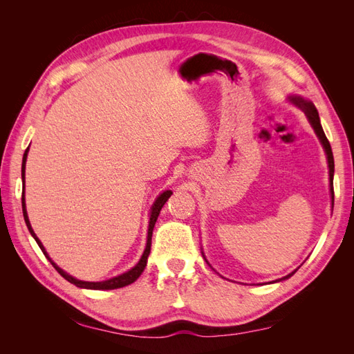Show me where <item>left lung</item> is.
Segmentation results:
<instances>
[{"instance_id":"8db88e82","label":"left lung","mask_w":354,"mask_h":354,"mask_svg":"<svg viewBox=\"0 0 354 354\" xmlns=\"http://www.w3.org/2000/svg\"><path fill=\"white\" fill-rule=\"evenodd\" d=\"M289 100H291V102H292V103H295V104H298V108H301V109H303V112H304V113H306V116L308 118L310 124H312L315 133L317 134L319 140L322 142V145H324V147H325V152H326V156H328V165H329L330 194L334 195V190H332V178H334V155H332V149H330V145H329L328 138H326V136H325V133H324V128H322V125H320L319 113H317V111H316V108H315V104H313L312 102H307V100L301 99V97H289ZM292 274H294V272H292V273H289V274H286L285 277H282V279H288V277H289V276H292ZM282 279H281V281H282Z\"/></svg>"}]
</instances>
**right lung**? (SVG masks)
<instances>
[{
  "label": "right lung",
  "mask_w": 354,
  "mask_h": 354,
  "mask_svg": "<svg viewBox=\"0 0 354 354\" xmlns=\"http://www.w3.org/2000/svg\"><path fill=\"white\" fill-rule=\"evenodd\" d=\"M28 151H29V147L26 149L25 151V155H24V162H22V180H24V195H22V209H24V217H25V223H26V226H28V229H29V232H30V234L32 236H34V239L37 241V243L39 245V248H41V251L44 252V255L47 257V259L50 260V263L53 264V267H55V269L65 277V279L68 281V282H71V283H73V285H77V286H80V288H85V289H116V288H122V286H127V285H130V283H133V282H136L137 279H138V276H140L142 273H143V270H145V267H146V263H147V257H149V254H151V245H152V233H153V227H155V223H156V218H158V216H159V212H160V209H162V207L165 205V202L168 201V198L173 195V192L171 190H165L162 195H159V198L155 201V203H153V207H152V212H151V221H149V230H147V243H146V250H145V252H143V255H142V259H140V261H138L131 270H128L127 273H124V274H120V276H116V277H112V279H109V281H103V282H84V281H78V279H75V277H72L71 274H68L66 272H63L60 267H57L55 263L51 261V259L48 257V254L46 252V250H44V246H42V243L39 242V239L37 238V234L34 233V230H32V227H30V223H29V218H28V212H26V203H25V164H26V156H28Z\"/></svg>",
  "instance_id": "obj_1"
}]
</instances>
